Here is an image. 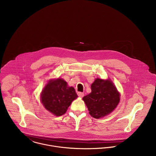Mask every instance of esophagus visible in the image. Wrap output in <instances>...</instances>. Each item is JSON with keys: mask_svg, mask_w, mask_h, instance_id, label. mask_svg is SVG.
<instances>
[{"mask_svg": "<svg viewBox=\"0 0 156 156\" xmlns=\"http://www.w3.org/2000/svg\"><path fill=\"white\" fill-rule=\"evenodd\" d=\"M77 95H78V96H79V97L82 98V97L84 96V93L81 92H77Z\"/></svg>", "mask_w": 156, "mask_h": 156, "instance_id": "obj_1", "label": "esophagus"}]
</instances>
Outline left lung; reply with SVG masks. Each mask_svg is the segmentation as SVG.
<instances>
[{
    "mask_svg": "<svg viewBox=\"0 0 156 156\" xmlns=\"http://www.w3.org/2000/svg\"><path fill=\"white\" fill-rule=\"evenodd\" d=\"M89 114L96 119L111 113L118 106L120 94L110 79L97 78L91 85V92L83 97Z\"/></svg>",
    "mask_w": 156,
    "mask_h": 156,
    "instance_id": "1",
    "label": "left lung"
}]
</instances>
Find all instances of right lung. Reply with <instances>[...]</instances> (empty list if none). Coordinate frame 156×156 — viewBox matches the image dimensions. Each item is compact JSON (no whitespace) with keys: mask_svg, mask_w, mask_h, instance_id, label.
<instances>
[{"mask_svg":"<svg viewBox=\"0 0 156 156\" xmlns=\"http://www.w3.org/2000/svg\"><path fill=\"white\" fill-rule=\"evenodd\" d=\"M77 97L73 87H68L64 79L58 78L48 81L42 90L41 101L47 111L58 116L67 112L71 102Z\"/></svg>","mask_w":156,"mask_h":156,"instance_id":"1","label":"right lung"}]
</instances>
